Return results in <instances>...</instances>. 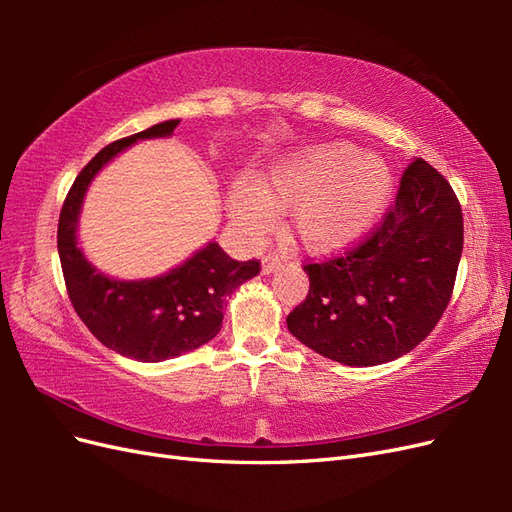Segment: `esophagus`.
Wrapping results in <instances>:
<instances>
[{
	"label": "esophagus",
	"mask_w": 512,
	"mask_h": 512,
	"mask_svg": "<svg viewBox=\"0 0 512 512\" xmlns=\"http://www.w3.org/2000/svg\"><path fill=\"white\" fill-rule=\"evenodd\" d=\"M286 262L284 256H277V254H269L262 258V273H273L275 269H280Z\"/></svg>",
	"instance_id": "obj_1"
}]
</instances>
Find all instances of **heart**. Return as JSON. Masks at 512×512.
<instances>
[{"label": "heart", "instance_id": "obj_1", "mask_svg": "<svg viewBox=\"0 0 512 512\" xmlns=\"http://www.w3.org/2000/svg\"><path fill=\"white\" fill-rule=\"evenodd\" d=\"M393 192V168L352 143H322L286 158L254 185L239 183L230 213L247 235L290 209V228L307 250L329 254L363 239Z\"/></svg>", "mask_w": 512, "mask_h": 512}]
</instances>
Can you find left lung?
<instances>
[{
  "label": "left lung",
  "mask_w": 512,
  "mask_h": 512,
  "mask_svg": "<svg viewBox=\"0 0 512 512\" xmlns=\"http://www.w3.org/2000/svg\"><path fill=\"white\" fill-rule=\"evenodd\" d=\"M463 250L459 200L436 168L412 160L382 220L344 254L305 262L309 292L290 333L337 363L399 359L436 329Z\"/></svg>",
  "instance_id": "obj_1"
}]
</instances>
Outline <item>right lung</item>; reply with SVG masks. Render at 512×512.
Segmentation results:
<instances>
[{
    "label": "right lung",
    "mask_w": 512,
    "mask_h": 512,
    "mask_svg": "<svg viewBox=\"0 0 512 512\" xmlns=\"http://www.w3.org/2000/svg\"><path fill=\"white\" fill-rule=\"evenodd\" d=\"M179 119L158 123L106 145L74 179L57 226V250L74 312L98 342L128 359L160 363L207 344L220 333L224 299L260 273V260H232L209 243L181 267L143 282H117L98 273L76 247V218L89 181L138 138L168 136Z\"/></svg>",
    "instance_id": "add662e5"
}]
</instances>
